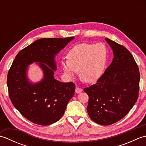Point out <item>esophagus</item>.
Instances as JSON below:
<instances>
[{"instance_id":"esophagus-1","label":"esophagus","mask_w":146,"mask_h":146,"mask_svg":"<svg viewBox=\"0 0 146 146\" xmlns=\"http://www.w3.org/2000/svg\"><path fill=\"white\" fill-rule=\"evenodd\" d=\"M82 90H83L82 88L78 87V86H76L75 88V92L76 93V94H80V93H81L82 92Z\"/></svg>"}]
</instances>
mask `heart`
I'll list each match as a JSON object with an SVG mask.
<instances>
[{"label":"heart","instance_id":"b5f03b06","mask_svg":"<svg viewBox=\"0 0 146 146\" xmlns=\"http://www.w3.org/2000/svg\"><path fill=\"white\" fill-rule=\"evenodd\" d=\"M108 49L102 42L97 44L82 43L76 45L68 52V60L61 61V66L67 75L73 76L79 71L83 81L92 83L103 75L108 60Z\"/></svg>","mask_w":146,"mask_h":146}]
</instances>
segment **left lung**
Returning <instances> with one entry per match:
<instances>
[{"instance_id":"1","label":"left lung","mask_w":146,"mask_h":146,"mask_svg":"<svg viewBox=\"0 0 146 146\" xmlns=\"http://www.w3.org/2000/svg\"><path fill=\"white\" fill-rule=\"evenodd\" d=\"M113 58L96 84L84 88L89 97L88 113L94 122L109 125L123 119L138 98L140 73L131 52L105 38Z\"/></svg>"}]
</instances>
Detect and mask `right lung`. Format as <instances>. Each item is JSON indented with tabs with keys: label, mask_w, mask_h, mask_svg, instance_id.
<instances>
[{
	"label": "right lung",
	"mask_w": 146,
	"mask_h": 146,
	"mask_svg": "<svg viewBox=\"0 0 146 146\" xmlns=\"http://www.w3.org/2000/svg\"><path fill=\"white\" fill-rule=\"evenodd\" d=\"M75 38H42L22 49L15 56L7 75L9 95L12 104L31 122L51 125L63 115L67 104L75 94L73 82L63 83L54 78L55 56ZM36 62L43 78L33 84L27 78V69Z\"/></svg>",
	"instance_id": "right-lung-1"
}]
</instances>
